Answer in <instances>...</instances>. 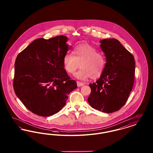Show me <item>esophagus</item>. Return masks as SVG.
Listing matches in <instances>:
<instances>
[{"label": "esophagus", "mask_w": 153, "mask_h": 153, "mask_svg": "<svg viewBox=\"0 0 153 153\" xmlns=\"http://www.w3.org/2000/svg\"><path fill=\"white\" fill-rule=\"evenodd\" d=\"M77 86H78V87H81V86H83V85H84V83L80 82L79 81H77Z\"/></svg>", "instance_id": "esophagus-1"}]
</instances>
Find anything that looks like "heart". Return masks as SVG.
<instances>
[{"instance_id": "b5f03b06", "label": "heart", "mask_w": 153, "mask_h": 153, "mask_svg": "<svg viewBox=\"0 0 153 153\" xmlns=\"http://www.w3.org/2000/svg\"><path fill=\"white\" fill-rule=\"evenodd\" d=\"M62 62L65 71L69 74L75 73L80 65L81 69L75 74V77L82 81L87 80L90 77L93 79L100 77L107 63L105 57L102 53L86 43L74 47L72 54H65Z\"/></svg>"}]
</instances>
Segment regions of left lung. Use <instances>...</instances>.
Returning <instances> with one entry per match:
<instances>
[{
    "mask_svg": "<svg viewBox=\"0 0 153 153\" xmlns=\"http://www.w3.org/2000/svg\"><path fill=\"white\" fill-rule=\"evenodd\" d=\"M106 57L103 73L96 82L89 84L90 105L105 113L120 109L127 102L134 82L135 63L134 56L114 38L100 41Z\"/></svg>",
    "mask_w": 153,
    "mask_h": 153,
    "instance_id": "8db88e82",
    "label": "left lung"
}]
</instances>
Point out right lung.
I'll return each instance as SVG.
<instances>
[{"instance_id": "add662e5", "label": "right lung", "mask_w": 153, "mask_h": 153, "mask_svg": "<svg viewBox=\"0 0 153 153\" xmlns=\"http://www.w3.org/2000/svg\"><path fill=\"white\" fill-rule=\"evenodd\" d=\"M68 37L34 40L17 56L15 93L31 112L41 117L57 114L65 105L77 83L66 73L62 59L69 51Z\"/></svg>"}]
</instances>
